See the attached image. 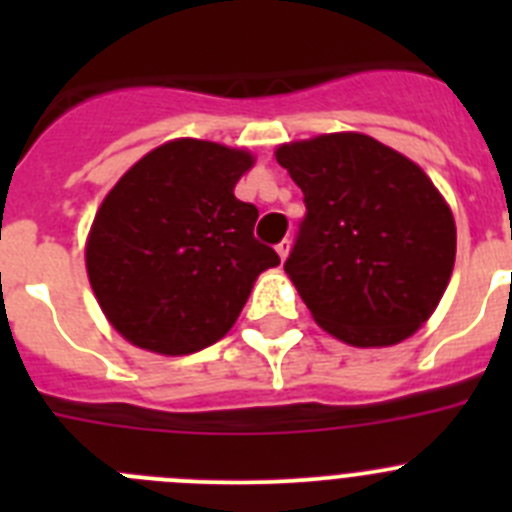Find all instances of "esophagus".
I'll use <instances>...</instances> for the list:
<instances>
[{
  "instance_id": "34e87169",
  "label": "esophagus",
  "mask_w": 512,
  "mask_h": 512,
  "mask_svg": "<svg viewBox=\"0 0 512 512\" xmlns=\"http://www.w3.org/2000/svg\"><path fill=\"white\" fill-rule=\"evenodd\" d=\"M289 246H292V243H289V241H287V238H284V241H282V243H277V253H279V256H282V261H284V259H287V253H289Z\"/></svg>"
}]
</instances>
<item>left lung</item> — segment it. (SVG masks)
<instances>
[{
    "label": "left lung",
    "instance_id": "left-lung-1",
    "mask_svg": "<svg viewBox=\"0 0 512 512\" xmlns=\"http://www.w3.org/2000/svg\"><path fill=\"white\" fill-rule=\"evenodd\" d=\"M277 161L305 194L284 271L312 318L351 346L413 336L456 259L454 217L431 179L361 133L287 143Z\"/></svg>",
    "mask_w": 512,
    "mask_h": 512
}]
</instances>
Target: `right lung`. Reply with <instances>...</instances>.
<instances>
[{
  "instance_id": "right-lung-1",
  "label": "right lung",
  "mask_w": 512,
  "mask_h": 512,
  "mask_svg": "<svg viewBox=\"0 0 512 512\" xmlns=\"http://www.w3.org/2000/svg\"><path fill=\"white\" fill-rule=\"evenodd\" d=\"M246 151L171 140L104 197L87 243L99 307L130 343L182 356L233 328L277 251L256 241L259 210L233 194Z\"/></svg>"
}]
</instances>
